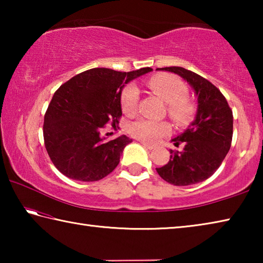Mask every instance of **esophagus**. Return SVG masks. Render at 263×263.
Here are the masks:
<instances>
[{
	"label": "esophagus",
	"instance_id": "1",
	"mask_svg": "<svg viewBox=\"0 0 263 263\" xmlns=\"http://www.w3.org/2000/svg\"><path fill=\"white\" fill-rule=\"evenodd\" d=\"M141 145L144 146L145 148H147V149H153L155 147L154 145H151V144H148V142H145V141H141Z\"/></svg>",
	"mask_w": 263,
	"mask_h": 263
}]
</instances>
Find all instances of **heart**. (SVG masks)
Instances as JSON below:
<instances>
[{"label":"heart","instance_id":"1","mask_svg":"<svg viewBox=\"0 0 263 263\" xmlns=\"http://www.w3.org/2000/svg\"><path fill=\"white\" fill-rule=\"evenodd\" d=\"M151 90L159 95L167 103V110L171 117L177 124L189 122L195 112V105L186 95L188 87L180 78L172 74H160L151 78L148 81ZM139 90L135 84H128L122 94V108L126 115H133L137 111ZM172 131L167 122H155L149 119H138L128 126L131 136L142 141L155 142Z\"/></svg>","mask_w":263,"mask_h":263}]
</instances>
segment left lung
Instances as JSON below:
<instances>
[{
    "instance_id": "obj_1",
    "label": "left lung",
    "mask_w": 263,
    "mask_h": 263,
    "mask_svg": "<svg viewBox=\"0 0 263 263\" xmlns=\"http://www.w3.org/2000/svg\"><path fill=\"white\" fill-rule=\"evenodd\" d=\"M179 75L193 88L197 97V111L190 125L172 142L183 149L171 152L158 174L168 183L191 185L213 175L229 153L233 135V115L228 101L213 84L183 67L158 68Z\"/></svg>"
}]
</instances>
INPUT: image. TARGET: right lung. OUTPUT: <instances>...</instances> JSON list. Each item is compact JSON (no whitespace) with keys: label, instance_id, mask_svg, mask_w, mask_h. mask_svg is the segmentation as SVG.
Wrapping results in <instances>:
<instances>
[{"label":"right lung","instance_id":"obj_1","mask_svg":"<svg viewBox=\"0 0 263 263\" xmlns=\"http://www.w3.org/2000/svg\"><path fill=\"white\" fill-rule=\"evenodd\" d=\"M146 67L123 73L92 68L75 75L52 97L44 117V141L52 162L72 180L94 182L117 167L125 146V135L105 140V124H118L123 88L132 80L152 72Z\"/></svg>","mask_w":263,"mask_h":263}]
</instances>
